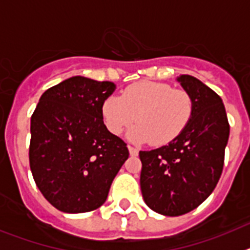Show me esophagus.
<instances>
[{
  "mask_svg": "<svg viewBox=\"0 0 250 250\" xmlns=\"http://www.w3.org/2000/svg\"><path fill=\"white\" fill-rule=\"evenodd\" d=\"M127 149H129L130 155L131 156H136L139 154V149L135 146H131V145H127Z\"/></svg>",
  "mask_w": 250,
  "mask_h": 250,
  "instance_id": "1",
  "label": "esophagus"
}]
</instances>
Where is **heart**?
<instances>
[{
  "mask_svg": "<svg viewBox=\"0 0 250 250\" xmlns=\"http://www.w3.org/2000/svg\"><path fill=\"white\" fill-rule=\"evenodd\" d=\"M106 127L120 135L135 120L129 132L134 141H151L165 145L185 129L193 114V100L185 90L169 83L139 81L124 89L121 98L109 96L103 104Z\"/></svg>",
  "mask_w": 250,
  "mask_h": 250,
  "instance_id": "1",
  "label": "heart"
}]
</instances>
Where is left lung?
I'll return each mask as SVG.
<instances>
[{
	"instance_id": "8db88e82",
	"label": "left lung",
	"mask_w": 250,
	"mask_h": 250,
	"mask_svg": "<svg viewBox=\"0 0 250 250\" xmlns=\"http://www.w3.org/2000/svg\"><path fill=\"white\" fill-rule=\"evenodd\" d=\"M178 81L193 100L190 121L167 145L139 152L143 198L150 209L167 216L194 210L213 193L229 139L219 95L190 75H182Z\"/></svg>"
}]
</instances>
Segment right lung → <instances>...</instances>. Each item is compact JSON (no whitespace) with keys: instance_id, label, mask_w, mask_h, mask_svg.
<instances>
[{"instance_id":"obj_1","label":"right lung","mask_w":250,"mask_h":250,"mask_svg":"<svg viewBox=\"0 0 250 250\" xmlns=\"http://www.w3.org/2000/svg\"><path fill=\"white\" fill-rule=\"evenodd\" d=\"M114 90L110 81L70 77L46 90L31 116L32 176L46 200L63 213L101 207L129 158L125 141L103 121V104Z\"/></svg>"}]
</instances>
